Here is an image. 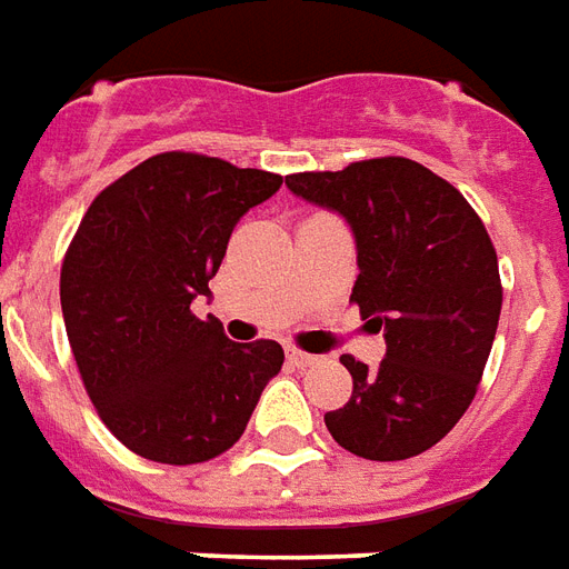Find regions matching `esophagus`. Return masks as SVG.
Instances as JSON below:
<instances>
[{"instance_id":"obj_1","label":"esophagus","mask_w":569,"mask_h":569,"mask_svg":"<svg viewBox=\"0 0 569 569\" xmlns=\"http://www.w3.org/2000/svg\"><path fill=\"white\" fill-rule=\"evenodd\" d=\"M289 361H292L296 368H313V365H319V356H313V352H301V349H289Z\"/></svg>"}]
</instances>
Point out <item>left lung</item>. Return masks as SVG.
Returning <instances> with one entry per match:
<instances>
[{
  "label": "left lung",
  "mask_w": 569,
  "mask_h": 569,
  "mask_svg": "<svg viewBox=\"0 0 569 569\" xmlns=\"http://www.w3.org/2000/svg\"><path fill=\"white\" fill-rule=\"evenodd\" d=\"M286 187L349 222L359 250L349 301L386 338L377 368L340 359L352 398L326 428L370 461L422 456L465 416L495 343L503 286L486 226L449 180L403 156L301 171Z\"/></svg>",
  "instance_id": "left-lung-1"
}]
</instances>
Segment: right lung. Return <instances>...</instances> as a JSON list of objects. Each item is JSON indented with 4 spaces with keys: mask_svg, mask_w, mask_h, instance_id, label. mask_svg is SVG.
Segmentation results:
<instances>
[{
    "mask_svg": "<svg viewBox=\"0 0 569 569\" xmlns=\"http://www.w3.org/2000/svg\"><path fill=\"white\" fill-rule=\"evenodd\" d=\"M283 178L159 153L104 187L60 271L66 335L96 413L126 449L201 465L238 443L277 370V340L231 343L189 305L210 296L231 229Z\"/></svg>",
    "mask_w": 569,
    "mask_h": 569,
    "instance_id": "add662e5",
    "label": "right lung"
}]
</instances>
